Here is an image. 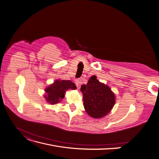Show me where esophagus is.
I'll use <instances>...</instances> for the list:
<instances>
[{
    "label": "esophagus",
    "mask_w": 159,
    "mask_h": 159,
    "mask_svg": "<svg viewBox=\"0 0 159 159\" xmlns=\"http://www.w3.org/2000/svg\"><path fill=\"white\" fill-rule=\"evenodd\" d=\"M75 81V82L76 85H77V86H80V84H81V83H82L81 80H80V79H77Z\"/></svg>",
    "instance_id": "esophagus-1"
}]
</instances>
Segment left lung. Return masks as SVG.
<instances>
[{"instance_id": "1", "label": "left lung", "mask_w": 159, "mask_h": 159, "mask_svg": "<svg viewBox=\"0 0 159 159\" xmlns=\"http://www.w3.org/2000/svg\"><path fill=\"white\" fill-rule=\"evenodd\" d=\"M84 108L86 112L94 118L106 116L115 104V95L110 88L97 79L93 75L86 85H82Z\"/></svg>"}]
</instances>
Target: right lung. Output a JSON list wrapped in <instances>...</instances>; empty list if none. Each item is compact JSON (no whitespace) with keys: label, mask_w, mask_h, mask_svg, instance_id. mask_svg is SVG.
Instances as JSON below:
<instances>
[{"label":"right lung","mask_w":159,"mask_h":159,"mask_svg":"<svg viewBox=\"0 0 159 159\" xmlns=\"http://www.w3.org/2000/svg\"><path fill=\"white\" fill-rule=\"evenodd\" d=\"M77 87L71 80H56L45 89V98L48 102L54 105L64 98L66 91L68 89H76Z\"/></svg>","instance_id":"obj_1"}]
</instances>
